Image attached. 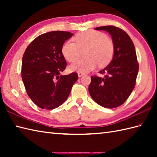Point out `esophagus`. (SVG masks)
<instances>
[{"instance_id": "esophagus-1", "label": "esophagus", "mask_w": 157, "mask_h": 157, "mask_svg": "<svg viewBox=\"0 0 157 157\" xmlns=\"http://www.w3.org/2000/svg\"><path fill=\"white\" fill-rule=\"evenodd\" d=\"M84 74H85V73H83V72H78V75L79 77H82V75H84Z\"/></svg>"}]
</instances>
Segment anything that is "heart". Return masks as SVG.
Listing matches in <instances>:
<instances>
[{
  "label": "heart",
  "instance_id": "b5f03b06",
  "mask_svg": "<svg viewBox=\"0 0 157 157\" xmlns=\"http://www.w3.org/2000/svg\"><path fill=\"white\" fill-rule=\"evenodd\" d=\"M75 42L67 41L63 44L61 52L69 62H73L79 58L82 51H84L86 58L73 63L69 66L71 71L88 72L98 65L105 67L109 65L114 55L113 42L102 32L94 30L83 32L76 35Z\"/></svg>",
  "mask_w": 157,
  "mask_h": 157
}]
</instances>
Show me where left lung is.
Here are the masks:
<instances>
[{
  "mask_svg": "<svg viewBox=\"0 0 157 157\" xmlns=\"http://www.w3.org/2000/svg\"><path fill=\"white\" fill-rule=\"evenodd\" d=\"M111 36L114 55L109 65L99 73L104 78L91 77L88 91L92 98L103 107L112 109L125 102L134 90L139 65L132 39L121 28L113 25L95 28Z\"/></svg>",
  "mask_w": 157,
  "mask_h": 157,
  "instance_id": "8db88e82",
  "label": "left lung"
}]
</instances>
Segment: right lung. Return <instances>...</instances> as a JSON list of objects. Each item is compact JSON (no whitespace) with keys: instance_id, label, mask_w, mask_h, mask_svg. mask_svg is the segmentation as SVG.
Masks as SVG:
<instances>
[{"instance_id":"obj_1","label":"right lung","mask_w":157,"mask_h":157,"mask_svg":"<svg viewBox=\"0 0 157 157\" xmlns=\"http://www.w3.org/2000/svg\"><path fill=\"white\" fill-rule=\"evenodd\" d=\"M73 33L52 31L35 38L23 54L21 78L27 94L38 107L51 110L67 99L77 73L62 75L67 62L61 48Z\"/></svg>"}]
</instances>
